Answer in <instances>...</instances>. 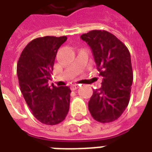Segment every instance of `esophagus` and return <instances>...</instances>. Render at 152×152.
<instances>
[{
  "instance_id": "esophagus-1",
  "label": "esophagus",
  "mask_w": 152,
  "mask_h": 152,
  "mask_svg": "<svg viewBox=\"0 0 152 152\" xmlns=\"http://www.w3.org/2000/svg\"><path fill=\"white\" fill-rule=\"evenodd\" d=\"M79 85H76V84H75V85H72V86H71V88H72V90H76V89H77L78 88H79Z\"/></svg>"
}]
</instances>
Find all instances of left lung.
Wrapping results in <instances>:
<instances>
[{
	"instance_id": "8db88e82",
	"label": "left lung",
	"mask_w": 152,
	"mask_h": 152,
	"mask_svg": "<svg viewBox=\"0 0 152 152\" xmlns=\"http://www.w3.org/2000/svg\"><path fill=\"white\" fill-rule=\"evenodd\" d=\"M91 48L102 87L94 89L89 99L92 117L100 123L117 120L129 102L134 75L129 51L109 31L93 30L80 36Z\"/></svg>"
}]
</instances>
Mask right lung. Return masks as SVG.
<instances>
[{"mask_svg":"<svg viewBox=\"0 0 152 152\" xmlns=\"http://www.w3.org/2000/svg\"><path fill=\"white\" fill-rule=\"evenodd\" d=\"M66 36L36 38L22 51L17 63L20 90L31 113L47 125H54L66 118L69 111L71 89L67 86H50L58 50Z\"/></svg>","mask_w":152,"mask_h":152,"instance_id":"right-lung-1","label":"right lung"}]
</instances>
